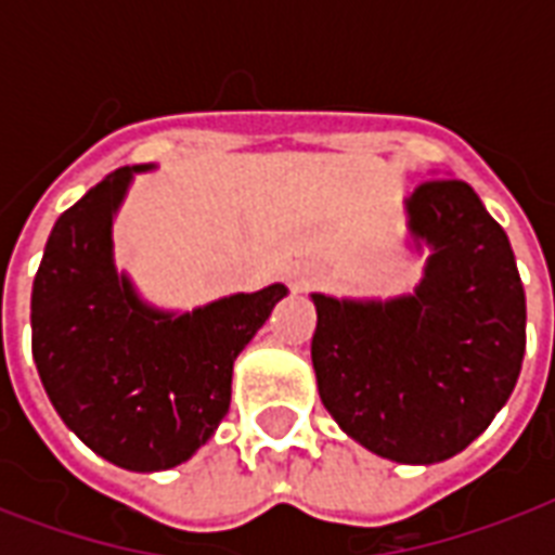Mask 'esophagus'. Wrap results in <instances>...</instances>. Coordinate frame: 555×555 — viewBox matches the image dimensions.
Instances as JSON below:
<instances>
[{
  "instance_id": "esophagus-1",
  "label": "esophagus",
  "mask_w": 555,
  "mask_h": 555,
  "mask_svg": "<svg viewBox=\"0 0 555 555\" xmlns=\"http://www.w3.org/2000/svg\"><path fill=\"white\" fill-rule=\"evenodd\" d=\"M311 282H313V273H308V270H296V273H294L296 291H305V287L311 285Z\"/></svg>"
}]
</instances>
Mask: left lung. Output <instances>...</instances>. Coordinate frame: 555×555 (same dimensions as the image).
<instances>
[{
    "mask_svg": "<svg viewBox=\"0 0 555 555\" xmlns=\"http://www.w3.org/2000/svg\"><path fill=\"white\" fill-rule=\"evenodd\" d=\"M405 209L431 247L417 291L388 302L313 294L311 360L322 403L351 438L397 464H438L516 388L525 285L507 233L466 181H423Z\"/></svg>",
    "mask_w": 555,
    "mask_h": 555,
    "instance_id": "obj_1",
    "label": "left lung"
}]
</instances>
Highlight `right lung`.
Listing matches in <instances>:
<instances>
[{"label": "right lung", "mask_w": 555, "mask_h": 555, "mask_svg": "<svg viewBox=\"0 0 555 555\" xmlns=\"http://www.w3.org/2000/svg\"><path fill=\"white\" fill-rule=\"evenodd\" d=\"M120 167L56 218L30 291V351L63 423L134 473L184 464L230 409L233 360L287 294L270 285L184 313L152 311L112 264Z\"/></svg>", "instance_id": "right-lung-1"}]
</instances>
